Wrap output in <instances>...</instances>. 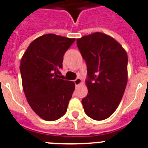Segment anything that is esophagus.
Segmentation results:
<instances>
[{"label":"esophagus","instance_id":"1","mask_svg":"<svg viewBox=\"0 0 148 148\" xmlns=\"http://www.w3.org/2000/svg\"><path fill=\"white\" fill-rule=\"evenodd\" d=\"M74 84H75V86H77L79 85V84H81L82 80H81V79H80V77H77V78H76V79H75V80H74Z\"/></svg>","mask_w":148,"mask_h":148}]
</instances>
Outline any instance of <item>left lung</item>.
<instances>
[{"label":"left lung","mask_w":148,"mask_h":148,"mask_svg":"<svg viewBox=\"0 0 148 148\" xmlns=\"http://www.w3.org/2000/svg\"><path fill=\"white\" fill-rule=\"evenodd\" d=\"M77 45L87 66L88 94L82 105L90 118L105 120L117 108L125 92L127 54L118 42L101 32L77 39Z\"/></svg>","instance_id":"left-lung-1"}]
</instances>
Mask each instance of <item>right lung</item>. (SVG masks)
<instances>
[{
	"instance_id": "add662e5",
	"label": "right lung",
	"mask_w": 148,
	"mask_h": 148,
	"mask_svg": "<svg viewBox=\"0 0 148 148\" xmlns=\"http://www.w3.org/2000/svg\"><path fill=\"white\" fill-rule=\"evenodd\" d=\"M75 41L53 34L31 43L21 59L22 87L28 104L40 117L53 121L67 110L75 85L61 79L64 53Z\"/></svg>"
}]
</instances>
